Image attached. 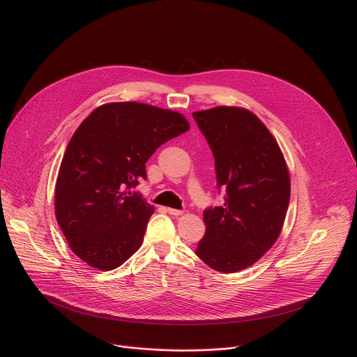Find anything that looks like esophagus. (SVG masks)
<instances>
[{"label":"esophagus","instance_id":"esophagus-1","mask_svg":"<svg viewBox=\"0 0 357 357\" xmlns=\"http://www.w3.org/2000/svg\"><path fill=\"white\" fill-rule=\"evenodd\" d=\"M165 211H167V213H169V215H172V216H181V215H182V211H178V209L167 208Z\"/></svg>","mask_w":357,"mask_h":357}]
</instances>
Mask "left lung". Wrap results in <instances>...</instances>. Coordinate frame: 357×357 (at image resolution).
Listing matches in <instances>:
<instances>
[{"mask_svg":"<svg viewBox=\"0 0 357 357\" xmlns=\"http://www.w3.org/2000/svg\"><path fill=\"white\" fill-rule=\"evenodd\" d=\"M215 158L222 206L203 211L206 233L197 257L220 273L256 263L278 238L291 183L282 152L259 117L238 107H215L192 114Z\"/></svg>","mask_w":357,"mask_h":357,"instance_id":"left-lung-1","label":"left lung"}]
</instances>
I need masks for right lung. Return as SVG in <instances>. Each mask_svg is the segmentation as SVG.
Masks as SVG:
<instances>
[{"mask_svg":"<svg viewBox=\"0 0 357 357\" xmlns=\"http://www.w3.org/2000/svg\"><path fill=\"white\" fill-rule=\"evenodd\" d=\"M188 130L182 114L135 101L100 106L79 126L55 189L58 225L79 259L110 271L139 248L154 208L130 189L157 148Z\"/></svg>","mask_w":357,"mask_h":357,"instance_id":"right-lung-1","label":"right lung"}]
</instances>
